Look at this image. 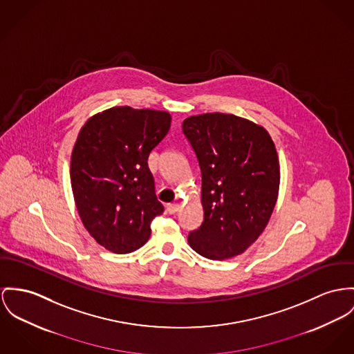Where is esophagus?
<instances>
[{"mask_svg":"<svg viewBox=\"0 0 354 354\" xmlns=\"http://www.w3.org/2000/svg\"><path fill=\"white\" fill-rule=\"evenodd\" d=\"M179 203H168L167 205V212L169 213V214H175L178 210H179Z\"/></svg>","mask_w":354,"mask_h":354,"instance_id":"1","label":"esophagus"}]
</instances>
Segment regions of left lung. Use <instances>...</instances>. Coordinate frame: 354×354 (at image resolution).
Wrapping results in <instances>:
<instances>
[{
  "instance_id": "obj_1",
  "label": "left lung",
  "mask_w": 354,
  "mask_h": 354,
  "mask_svg": "<svg viewBox=\"0 0 354 354\" xmlns=\"http://www.w3.org/2000/svg\"><path fill=\"white\" fill-rule=\"evenodd\" d=\"M202 174V225L189 233L201 256L244 253L264 232L280 185L274 142L266 128L234 114L205 113L183 121Z\"/></svg>"
}]
</instances>
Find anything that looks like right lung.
<instances>
[{
	"label": "right lung",
	"mask_w": 354,
	"mask_h": 354,
	"mask_svg": "<svg viewBox=\"0 0 354 354\" xmlns=\"http://www.w3.org/2000/svg\"><path fill=\"white\" fill-rule=\"evenodd\" d=\"M171 127L168 111L115 106L90 117L71 153L75 205L90 236L113 253H131L164 212L148 156Z\"/></svg>",
	"instance_id": "obj_1"
}]
</instances>
